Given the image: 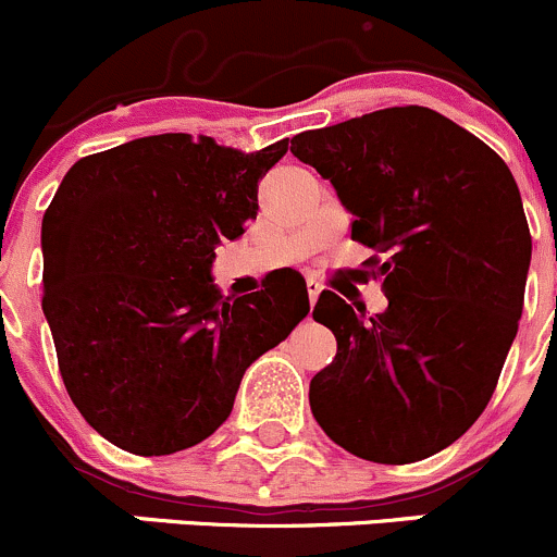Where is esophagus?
<instances>
[{
	"mask_svg": "<svg viewBox=\"0 0 557 557\" xmlns=\"http://www.w3.org/2000/svg\"><path fill=\"white\" fill-rule=\"evenodd\" d=\"M320 290H323V285H320L318 280H307V296H310V305H314V301H318Z\"/></svg>",
	"mask_w": 557,
	"mask_h": 557,
	"instance_id": "esophagus-1",
	"label": "esophagus"
}]
</instances>
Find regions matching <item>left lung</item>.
I'll return each mask as SVG.
<instances>
[{
  "label": "left lung",
  "instance_id": "left-lung-1",
  "mask_svg": "<svg viewBox=\"0 0 557 557\" xmlns=\"http://www.w3.org/2000/svg\"><path fill=\"white\" fill-rule=\"evenodd\" d=\"M290 153L336 188L387 310L334 290L312 318L336 358L310 383L320 429L374 463H414L471 429L518 334L531 232L502 156L429 107H387L301 132Z\"/></svg>",
  "mask_w": 557,
  "mask_h": 557
}]
</instances>
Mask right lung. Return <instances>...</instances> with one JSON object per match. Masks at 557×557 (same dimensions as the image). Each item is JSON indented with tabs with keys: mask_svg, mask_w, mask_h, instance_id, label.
I'll return each instance as SVG.
<instances>
[{
	"mask_svg": "<svg viewBox=\"0 0 557 557\" xmlns=\"http://www.w3.org/2000/svg\"><path fill=\"white\" fill-rule=\"evenodd\" d=\"M285 150L156 134L61 180L42 218V312L72 404L121 450L170 455L215 434L245 369L310 312L299 280L232 299L210 277Z\"/></svg>",
	"mask_w": 557,
	"mask_h": 557,
	"instance_id": "obj_1",
	"label": "right lung"
}]
</instances>
